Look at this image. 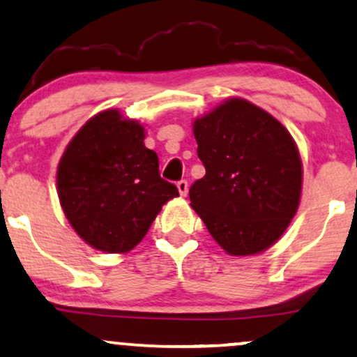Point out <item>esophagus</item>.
Instances as JSON below:
<instances>
[{
  "instance_id": "1",
  "label": "esophagus",
  "mask_w": 357,
  "mask_h": 357,
  "mask_svg": "<svg viewBox=\"0 0 357 357\" xmlns=\"http://www.w3.org/2000/svg\"><path fill=\"white\" fill-rule=\"evenodd\" d=\"M176 186H178L179 195H181V196H186L188 195V181H184V179H181V181L176 184Z\"/></svg>"
}]
</instances>
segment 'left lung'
Masks as SVG:
<instances>
[{"label": "left lung", "mask_w": 357, "mask_h": 357, "mask_svg": "<svg viewBox=\"0 0 357 357\" xmlns=\"http://www.w3.org/2000/svg\"><path fill=\"white\" fill-rule=\"evenodd\" d=\"M204 178L191 208L231 256H255L284 234L301 201L303 161L291 132L259 106L227 98L192 123Z\"/></svg>", "instance_id": "8db88e82"}]
</instances>
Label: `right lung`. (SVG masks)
<instances>
[{"mask_svg": "<svg viewBox=\"0 0 357 357\" xmlns=\"http://www.w3.org/2000/svg\"><path fill=\"white\" fill-rule=\"evenodd\" d=\"M146 130L119 109L89 118L64 149L56 186L64 216L86 244L105 252L131 251L167 201L179 196L160 176Z\"/></svg>", "mask_w": 357, "mask_h": 357, "instance_id": "obj_1", "label": "right lung"}]
</instances>
